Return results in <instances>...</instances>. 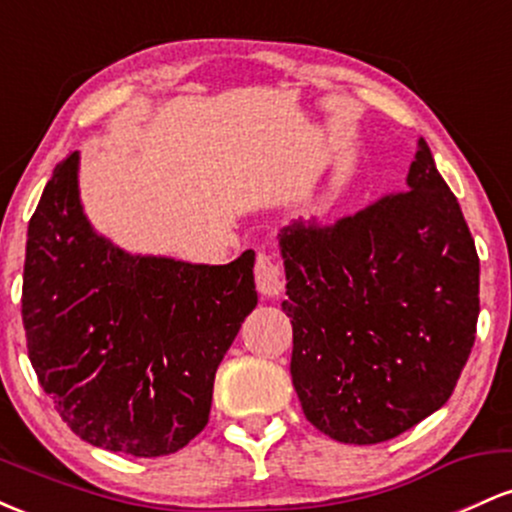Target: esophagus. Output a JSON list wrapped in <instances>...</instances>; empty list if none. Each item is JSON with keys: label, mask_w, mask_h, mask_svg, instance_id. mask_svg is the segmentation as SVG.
<instances>
[{"label": "esophagus", "mask_w": 512, "mask_h": 512, "mask_svg": "<svg viewBox=\"0 0 512 512\" xmlns=\"http://www.w3.org/2000/svg\"><path fill=\"white\" fill-rule=\"evenodd\" d=\"M255 284L262 296H279L284 291V274L267 252H257L255 257Z\"/></svg>", "instance_id": "34e87169"}]
</instances>
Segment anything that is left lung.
<instances>
[{
  "label": "left lung",
  "instance_id": "obj_1",
  "mask_svg": "<svg viewBox=\"0 0 512 512\" xmlns=\"http://www.w3.org/2000/svg\"><path fill=\"white\" fill-rule=\"evenodd\" d=\"M407 187L279 233L293 387L339 443H385L431 416L474 346L479 255L424 139Z\"/></svg>",
  "mask_w": 512,
  "mask_h": 512
}]
</instances>
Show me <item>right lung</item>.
<instances>
[{
	"instance_id": "right-lung-1",
	"label": "right lung",
	"mask_w": 512,
	"mask_h": 512,
	"mask_svg": "<svg viewBox=\"0 0 512 512\" xmlns=\"http://www.w3.org/2000/svg\"><path fill=\"white\" fill-rule=\"evenodd\" d=\"M76 170L74 151L28 223V358L81 440L170 455L207 426L216 368L257 305L255 252L219 267L127 255L93 233Z\"/></svg>"
}]
</instances>
